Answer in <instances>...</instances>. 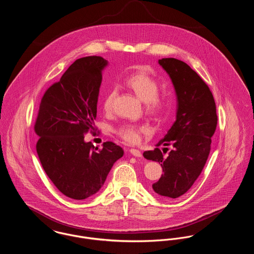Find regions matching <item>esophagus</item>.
Listing matches in <instances>:
<instances>
[{
    "label": "esophagus",
    "mask_w": 254,
    "mask_h": 254,
    "mask_svg": "<svg viewBox=\"0 0 254 254\" xmlns=\"http://www.w3.org/2000/svg\"><path fill=\"white\" fill-rule=\"evenodd\" d=\"M129 153L134 157H141V152L137 149H130Z\"/></svg>",
    "instance_id": "esophagus-1"
}]
</instances>
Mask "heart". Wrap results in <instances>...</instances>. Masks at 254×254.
Wrapping results in <instances>:
<instances>
[{
    "instance_id": "obj_1",
    "label": "heart",
    "mask_w": 254,
    "mask_h": 254,
    "mask_svg": "<svg viewBox=\"0 0 254 254\" xmlns=\"http://www.w3.org/2000/svg\"><path fill=\"white\" fill-rule=\"evenodd\" d=\"M126 84L140 100L145 102L146 111L148 113L158 115L166 108V99L159 95V84L151 76L145 73L134 74L126 80ZM116 95L117 89L113 87L104 96L102 107L105 112H110L112 110ZM147 130L148 128L144 126L125 124L117 129V133L128 143H137L140 140L141 134Z\"/></svg>"
}]
</instances>
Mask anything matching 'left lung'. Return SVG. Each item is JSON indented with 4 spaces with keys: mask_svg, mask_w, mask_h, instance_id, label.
<instances>
[{
    "mask_svg": "<svg viewBox=\"0 0 254 254\" xmlns=\"http://www.w3.org/2000/svg\"><path fill=\"white\" fill-rule=\"evenodd\" d=\"M159 64L174 86L176 119L157 148L143 156L163 168L164 174L152 185L153 190L163 197L176 198L192 187L206 163L217 125L216 106L209 87L188 64L176 58L159 59ZM159 145L164 146V152L169 146V154L164 155Z\"/></svg>",
    "mask_w": 254,
    "mask_h": 254,
    "instance_id": "obj_1",
    "label": "left lung"
}]
</instances>
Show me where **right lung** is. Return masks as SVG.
<instances>
[{
  "label": "right lung",
  "mask_w": 254,
  "mask_h": 254,
  "mask_svg": "<svg viewBox=\"0 0 254 254\" xmlns=\"http://www.w3.org/2000/svg\"><path fill=\"white\" fill-rule=\"evenodd\" d=\"M107 65L101 57L77 59L45 92L35 124L43 168L57 189L74 199L97 193L124 155L113 142H104L96 151L85 141V133L94 129L102 71Z\"/></svg>",
  "instance_id": "right-lung-1"
}]
</instances>
